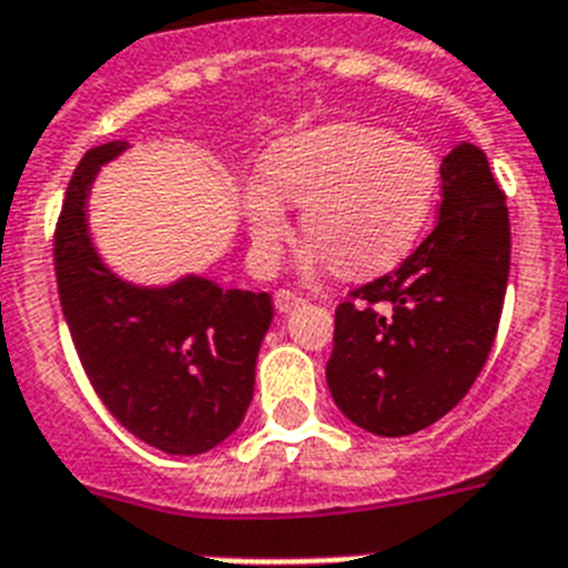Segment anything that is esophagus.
<instances>
[{
    "mask_svg": "<svg viewBox=\"0 0 568 568\" xmlns=\"http://www.w3.org/2000/svg\"><path fill=\"white\" fill-rule=\"evenodd\" d=\"M305 298L298 296V293H293V290H284L281 287L278 293H275V307H278V313H290L296 311L298 305H302Z\"/></svg>",
    "mask_w": 568,
    "mask_h": 568,
    "instance_id": "1",
    "label": "esophagus"
}]
</instances>
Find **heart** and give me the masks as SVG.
Listing matches in <instances>:
<instances>
[{
	"label": "heart",
	"mask_w": 568,
	"mask_h": 568,
	"mask_svg": "<svg viewBox=\"0 0 568 568\" xmlns=\"http://www.w3.org/2000/svg\"><path fill=\"white\" fill-rule=\"evenodd\" d=\"M248 190V231L263 266L290 240L287 205L343 278L393 270L416 246L439 196V161L419 143L361 122H337L281 143Z\"/></svg>",
	"instance_id": "heart-1"
}]
</instances>
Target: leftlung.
Segmentation results:
<instances>
[{"instance_id":"obj_1","label":"left lung","mask_w":568,"mask_h":568,"mask_svg":"<svg viewBox=\"0 0 568 568\" xmlns=\"http://www.w3.org/2000/svg\"><path fill=\"white\" fill-rule=\"evenodd\" d=\"M428 237L352 290L334 316L325 378L337 407L378 437H407L469 393L496 343L510 272V216L487 155L460 143L439 166Z\"/></svg>"}]
</instances>
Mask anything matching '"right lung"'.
<instances>
[{"mask_svg":"<svg viewBox=\"0 0 568 568\" xmlns=\"http://www.w3.org/2000/svg\"><path fill=\"white\" fill-rule=\"evenodd\" d=\"M111 140L75 166L54 225L63 320L102 405L166 455H202L237 428L255 393V361L272 322L270 293L190 278L161 290L125 284L90 246L84 199Z\"/></svg>","mask_w":568,"mask_h":568,"instance_id":"add662e5","label":"right lung"}]
</instances>
